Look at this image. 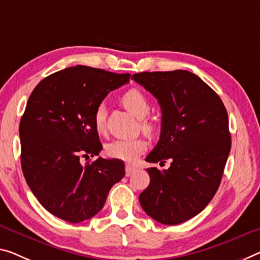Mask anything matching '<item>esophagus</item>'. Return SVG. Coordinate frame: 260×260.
I'll return each instance as SVG.
<instances>
[{
    "label": "esophagus",
    "instance_id": "esophagus-1",
    "mask_svg": "<svg viewBox=\"0 0 260 260\" xmlns=\"http://www.w3.org/2000/svg\"><path fill=\"white\" fill-rule=\"evenodd\" d=\"M136 171H137V169H136V167H134V166L129 165V164H127V165L125 166V174H126V177H130V175L134 174Z\"/></svg>",
    "mask_w": 260,
    "mask_h": 260
}]
</instances>
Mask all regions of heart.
<instances>
[{
	"mask_svg": "<svg viewBox=\"0 0 260 260\" xmlns=\"http://www.w3.org/2000/svg\"><path fill=\"white\" fill-rule=\"evenodd\" d=\"M122 105L124 106L131 114L139 119H142V126L146 133H153V123L145 121L147 115L150 114L151 105L146 95L139 89H129L121 98ZM94 126L98 133H103L106 127V107L103 103L99 105L93 115ZM147 149V144L143 138L136 139H116L110 142L106 146V152L111 158L119 160L133 162L139 155H142Z\"/></svg>",
	"mask_w": 260,
	"mask_h": 260,
	"instance_id": "b5f03b06",
	"label": "heart"
}]
</instances>
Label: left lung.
<instances>
[{
    "instance_id": "1",
    "label": "left lung",
    "mask_w": 260,
    "mask_h": 260,
    "mask_svg": "<svg viewBox=\"0 0 260 260\" xmlns=\"http://www.w3.org/2000/svg\"><path fill=\"white\" fill-rule=\"evenodd\" d=\"M131 79L158 100L160 138L147 155L169 170L150 167V185L139 195L144 211L175 225L206 208L218 189L231 149L228 113L218 95L188 71L142 72Z\"/></svg>"
}]
</instances>
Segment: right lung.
Returning <instances> with one entry per match:
<instances>
[{
  "label": "right lung",
  "instance_id": "1",
  "mask_svg": "<svg viewBox=\"0 0 260 260\" xmlns=\"http://www.w3.org/2000/svg\"><path fill=\"white\" fill-rule=\"evenodd\" d=\"M88 66L55 72L36 86L21 123V164L41 205L66 222L79 223L103 208L111 187L125 174L119 159L98 158L102 150L93 115L111 90L129 81Z\"/></svg>",
  "mask_w": 260,
  "mask_h": 260
}]
</instances>
